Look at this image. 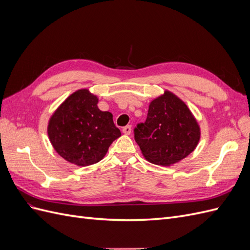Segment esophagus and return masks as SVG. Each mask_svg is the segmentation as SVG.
Listing matches in <instances>:
<instances>
[{
  "label": "esophagus",
  "mask_w": 250,
  "mask_h": 250,
  "mask_svg": "<svg viewBox=\"0 0 250 250\" xmlns=\"http://www.w3.org/2000/svg\"><path fill=\"white\" fill-rule=\"evenodd\" d=\"M131 130H132L131 125H127V126L123 127V129H122L123 133H125V134H130V133H131Z\"/></svg>",
  "instance_id": "34e87169"
}]
</instances>
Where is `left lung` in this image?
I'll list each match as a JSON object with an SVG mask.
<instances>
[{
  "label": "left lung",
  "mask_w": 250,
  "mask_h": 250,
  "mask_svg": "<svg viewBox=\"0 0 250 250\" xmlns=\"http://www.w3.org/2000/svg\"><path fill=\"white\" fill-rule=\"evenodd\" d=\"M134 140L148 162L171 166L197 147L200 127L186 103L165 90L151 101L145 123L134 128Z\"/></svg>",
  "instance_id": "1"
}]
</instances>
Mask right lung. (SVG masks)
<instances>
[{"instance_id":"obj_1","label":"right lung","mask_w":250,"mask_h":250,"mask_svg":"<svg viewBox=\"0 0 250 250\" xmlns=\"http://www.w3.org/2000/svg\"><path fill=\"white\" fill-rule=\"evenodd\" d=\"M98 97L79 89L60 104L48 124V135L56 152L80 167L100 162L111 143L121 137L109 111L97 106Z\"/></svg>"}]
</instances>
